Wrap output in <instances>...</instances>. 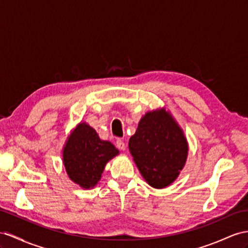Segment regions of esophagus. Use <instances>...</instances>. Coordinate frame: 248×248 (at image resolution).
I'll return each mask as SVG.
<instances>
[{"instance_id":"obj_1","label":"esophagus","mask_w":248,"mask_h":248,"mask_svg":"<svg viewBox=\"0 0 248 248\" xmlns=\"http://www.w3.org/2000/svg\"><path fill=\"white\" fill-rule=\"evenodd\" d=\"M116 147H117L119 150L124 151V150H125V143L122 140V139H117V140H116Z\"/></svg>"}]
</instances>
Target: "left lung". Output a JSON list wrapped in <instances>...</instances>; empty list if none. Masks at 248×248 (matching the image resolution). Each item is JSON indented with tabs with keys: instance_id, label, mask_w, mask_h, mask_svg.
<instances>
[{
	"instance_id": "8db88e82",
	"label": "left lung",
	"mask_w": 248,
	"mask_h": 248,
	"mask_svg": "<svg viewBox=\"0 0 248 248\" xmlns=\"http://www.w3.org/2000/svg\"><path fill=\"white\" fill-rule=\"evenodd\" d=\"M129 149L143 178L156 188L177 178L188 151L183 132L164 110L145 114L130 138Z\"/></svg>"
}]
</instances>
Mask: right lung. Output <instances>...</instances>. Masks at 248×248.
I'll use <instances>...</instances> for the list:
<instances>
[{
    "label": "right lung",
    "instance_id": "right-lung-1",
    "mask_svg": "<svg viewBox=\"0 0 248 248\" xmlns=\"http://www.w3.org/2000/svg\"><path fill=\"white\" fill-rule=\"evenodd\" d=\"M118 154L110 141L100 140L96 131L80 124L69 137L63 149V164L70 179L90 188L99 181L106 163Z\"/></svg>",
    "mask_w": 248,
    "mask_h": 248
}]
</instances>
